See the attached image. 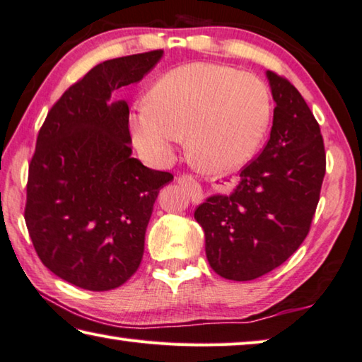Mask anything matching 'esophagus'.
Listing matches in <instances>:
<instances>
[{"instance_id":"obj_1","label":"esophagus","mask_w":362,"mask_h":362,"mask_svg":"<svg viewBox=\"0 0 362 362\" xmlns=\"http://www.w3.org/2000/svg\"><path fill=\"white\" fill-rule=\"evenodd\" d=\"M176 182L186 189L187 195H189V197H191V200H192L194 204H199L200 200H202V197H204L202 186H200L199 182L194 180V177L182 175V176H177L176 177Z\"/></svg>"}]
</instances>
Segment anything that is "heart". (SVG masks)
Returning a JSON list of instances; mask_svg holds the SVG:
<instances>
[{"label": "heart", "mask_w": 362, "mask_h": 362, "mask_svg": "<svg viewBox=\"0 0 362 362\" xmlns=\"http://www.w3.org/2000/svg\"><path fill=\"white\" fill-rule=\"evenodd\" d=\"M271 112L269 90L257 75L195 62L173 69L152 86L149 103L134 105L129 129L139 152L157 165L170 162L186 133L195 167L224 175L253 158Z\"/></svg>", "instance_id": "b5f03b06"}]
</instances>
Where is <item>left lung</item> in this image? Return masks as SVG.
<instances>
[{"mask_svg":"<svg viewBox=\"0 0 362 362\" xmlns=\"http://www.w3.org/2000/svg\"><path fill=\"white\" fill-rule=\"evenodd\" d=\"M266 78L276 103L268 144L233 192L210 195L194 213L211 269L229 281L257 279L297 250L325 175L321 128L305 99L274 72Z\"/></svg>","mask_w":362,"mask_h":362,"instance_id":"obj_1","label":"left lung"}]
</instances>
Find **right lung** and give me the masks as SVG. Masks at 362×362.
I'll return each mask as SVG.
<instances>
[{
    "label": "right lung",
    "mask_w": 362,
    "mask_h": 362,
    "mask_svg": "<svg viewBox=\"0 0 362 362\" xmlns=\"http://www.w3.org/2000/svg\"><path fill=\"white\" fill-rule=\"evenodd\" d=\"M163 51L104 61L70 86L41 127L28 167L25 223L47 269L74 286L104 292L139 268L158 191L173 180L132 157L125 99Z\"/></svg>",
    "instance_id": "right-lung-1"
}]
</instances>
